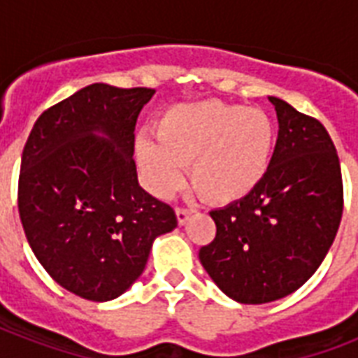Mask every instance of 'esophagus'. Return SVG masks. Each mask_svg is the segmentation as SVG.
I'll use <instances>...</instances> for the list:
<instances>
[{
    "instance_id": "1",
    "label": "esophagus",
    "mask_w": 358,
    "mask_h": 358,
    "mask_svg": "<svg viewBox=\"0 0 358 358\" xmlns=\"http://www.w3.org/2000/svg\"><path fill=\"white\" fill-rule=\"evenodd\" d=\"M191 213H193L191 208H176V219H178V223L185 224V221L189 219Z\"/></svg>"
}]
</instances>
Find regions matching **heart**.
<instances>
[{
	"instance_id": "1",
	"label": "heart",
	"mask_w": 358,
	"mask_h": 358,
	"mask_svg": "<svg viewBox=\"0 0 358 358\" xmlns=\"http://www.w3.org/2000/svg\"><path fill=\"white\" fill-rule=\"evenodd\" d=\"M157 143L137 141V159L148 189L169 196L184 184L182 167L191 165V184L213 204H232L262 184L271 163L277 129L260 108L238 103H178L154 126Z\"/></svg>"
}]
</instances>
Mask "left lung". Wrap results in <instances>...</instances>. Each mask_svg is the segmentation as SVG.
Listing matches in <instances>:
<instances>
[{
  "mask_svg": "<svg viewBox=\"0 0 358 358\" xmlns=\"http://www.w3.org/2000/svg\"><path fill=\"white\" fill-rule=\"evenodd\" d=\"M278 137L266 178L250 195L210 212L217 234L199 250L230 299L262 305L294 294L331 249L344 212L342 171L320 120L269 96Z\"/></svg>",
  "mask_w": 358,
  "mask_h": 358,
  "instance_id": "1",
  "label": "left lung"
}]
</instances>
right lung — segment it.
Segmentation results:
<instances>
[{
  "instance_id": "obj_1",
  "label": "right lung",
  "mask_w": 358,
  "mask_h": 358,
  "mask_svg": "<svg viewBox=\"0 0 358 358\" xmlns=\"http://www.w3.org/2000/svg\"><path fill=\"white\" fill-rule=\"evenodd\" d=\"M154 92L92 83L46 109L24 146L25 238L48 275L83 299L122 295L145 271L154 239L178 224L137 182L135 122Z\"/></svg>"
}]
</instances>
